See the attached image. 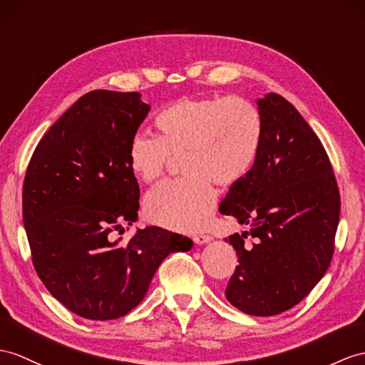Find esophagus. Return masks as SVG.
<instances>
[{
  "instance_id": "esophagus-1",
  "label": "esophagus",
  "mask_w": 365,
  "mask_h": 365,
  "mask_svg": "<svg viewBox=\"0 0 365 365\" xmlns=\"http://www.w3.org/2000/svg\"><path fill=\"white\" fill-rule=\"evenodd\" d=\"M193 242L197 245H206V243L212 242V237L204 235V234H198V235H193Z\"/></svg>"
}]
</instances>
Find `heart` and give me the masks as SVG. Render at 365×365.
<instances>
[{
	"mask_svg": "<svg viewBox=\"0 0 365 365\" xmlns=\"http://www.w3.org/2000/svg\"><path fill=\"white\" fill-rule=\"evenodd\" d=\"M161 138L139 133L130 142L128 161L144 182L158 181L173 156H184L189 178L167 181L144 201L153 223L180 232L207 225L217 204L212 181L230 185L247 176L259 158L263 123L259 110L238 96L182 97L156 115Z\"/></svg>",
	"mask_w": 365,
	"mask_h": 365,
	"instance_id": "heart-1",
	"label": "heart"
}]
</instances>
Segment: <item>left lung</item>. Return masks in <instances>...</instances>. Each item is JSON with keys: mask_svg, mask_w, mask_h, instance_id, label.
I'll use <instances>...</instances> for the list:
<instances>
[{"mask_svg": "<svg viewBox=\"0 0 365 365\" xmlns=\"http://www.w3.org/2000/svg\"><path fill=\"white\" fill-rule=\"evenodd\" d=\"M257 108L259 158L220 204L223 215L250 226L229 237L240 264L226 299L246 314L274 316L297 305L327 272L341 197L322 142L294 106L269 93Z\"/></svg>", "mask_w": 365, "mask_h": 365, "instance_id": "obj_1", "label": "left lung"}]
</instances>
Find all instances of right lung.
I'll list each match as a JSON object with an SVG mask.
<instances>
[{"mask_svg":"<svg viewBox=\"0 0 365 365\" xmlns=\"http://www.w3.org/2000/svg\"><path fill=\"white\" fill-rule=\"evenodd\" d=\"M148 111L139 93H88L48 130L26 172L23 223L35 271L58 302L91 321L130 313L165 257L193 246L158 226L127 243L113 238L138 220L128 152Z\"/></svg>","mask_w":365,"mask_h":365,"instance_id":"1","label":"right lung"}]
</instances>
